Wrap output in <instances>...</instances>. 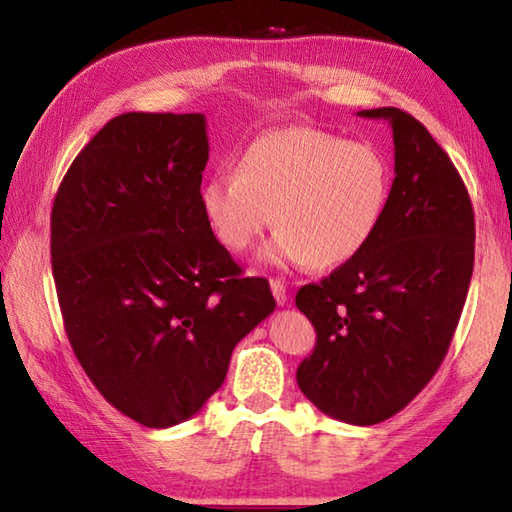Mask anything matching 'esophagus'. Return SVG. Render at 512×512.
Wrapping results in <instances>:
<instances>
[{
	"label": "esophagus",
	"mask_w": 512,
	"mask_h": 512,
	"mask_svg": "<svg viewBox=\"0 0 512 512\" xmlns=\"http://www.w3.org/2000/svg\"><path fill=\"white\" fill-rule=\"evenodd\" d=\"M271 291L277 305H284V302H287V284L282 280H271Z\"/></svg>",
	"instance_id": "obj_1"
}]
</instances>
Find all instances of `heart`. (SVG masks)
<instances>
[{"label": "heart", "instance_id": "b5f03b06", "mask_svg": "<svg viewBox=\"0 0 512 512\" xmlns=\"http://www.w3.org/2000/svg\"><path fill=\"white\" fill-rule=\"evenodd\" d=\"M391 196L393 169L377 146L284 126L255 137L235 173L207 178L201 205L214 237L232 253L253 248L273 216L266 262L336 268L370 246Z\"/></svg>", "mask_w": 512, "mask_h": 512}]
</instances>
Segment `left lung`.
I'll use <instances>...</instances> for the list:
<instances>
[{
  "label": "left lung",
  "instance_id": "8db88e82",
  "mask_svg": "<svg viewBox=\"0 0 512 512\" xmlns=\"http://www.w3.org/2000/svg\"><path fill=\"white\" fill-rule=\"evenodd\" d=\"M359 117L391 126L393 196L370 246L296 305L316 329L300 391L334 420L370 427L402 411L436 375L474 268V210L449 155L400 108Z\"/></svg>",
  "mask_w": 512,
  "mask_h": 512
}]
</instances>
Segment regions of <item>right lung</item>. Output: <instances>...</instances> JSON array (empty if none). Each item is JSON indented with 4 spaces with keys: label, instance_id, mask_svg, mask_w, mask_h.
I'll return each instance as SVG.
<instances>
[{
    "label": "right lung",
    "instance_id": "add662e5",
    "mask_svg": "<svg viewBox=\"0 0 512 512\" xmlns=\"http://www.w3.org/2000/svg\"><path fill=\"white\" fill-rule=\"evenodd\" d=\"M205 115L126 112L76 155L51 210L65 332L99 393L151 429L219 391L235 345L275 309L201 205Z\"/></svg>",
    "mask_w": 512,
    "mask_h": 512
}]
</instances>
